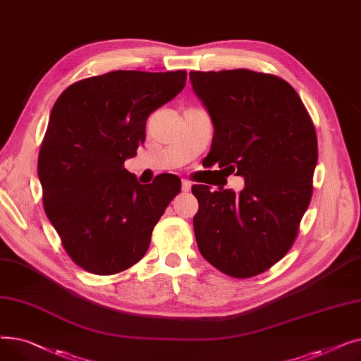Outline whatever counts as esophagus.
<instances>
[{
	"label": "esophagus",
	"instance_id": "34e87169",
	"mask_svg": "<svg viewBox=\"0 0 361 361\" xmlns=\"http://www.w3.org/2000/svg\"><path fill=\"white\" fill-rule=\"evenodd\" d=\"M190 188H192V183L190 181H188V180H183L181 181V190L183 192H188V190H190Z\"/></svg>",
	"mask_w": 361,
	"mask_h": 361
}]
</instances>
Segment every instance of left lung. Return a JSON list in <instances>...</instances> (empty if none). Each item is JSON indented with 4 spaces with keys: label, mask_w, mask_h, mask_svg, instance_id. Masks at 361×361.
Masks as SVG:
<instances>
[{
    "label": "left lung",
    "mask_w": 361,
    "mask_h": 361,
    "mask_svg": "<svg viewBox=\"0 0 361 361\" xmlns=\"http://www.w3.org/2000/svg\"><path fill=\"white\" fill-rule=\"evenodd\" d=\"M214 124L207 158L244 178L240 193L196 184L193 218L202 256L221 272L250 278L281 260L313 193L317 139L290 83L245 68L190 71Z\"/></svg>",
    "instance_id": "left-lung-1"
}]
</instances>
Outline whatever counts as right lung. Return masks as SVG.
<instances>
[{
    "label": "right lung",
    "instance_id": "right-lung-1",
    "mask_svg": "<svg viewBox=\"0 0 361 361\" xmlns=\"http://www.w3.org/2000/svg\"><path fill=\"white\" fill-rule=\"evenodd\" d=\"M184 70H117L68 86L55 101L37 159L48 219L71 260L94 275L137 263L181 190L174 174L140 184L124 168L146 120L185 86Z\"/></svg>",
    "mask_w": 361,
    "mask_h": 361
}]
</instances>
